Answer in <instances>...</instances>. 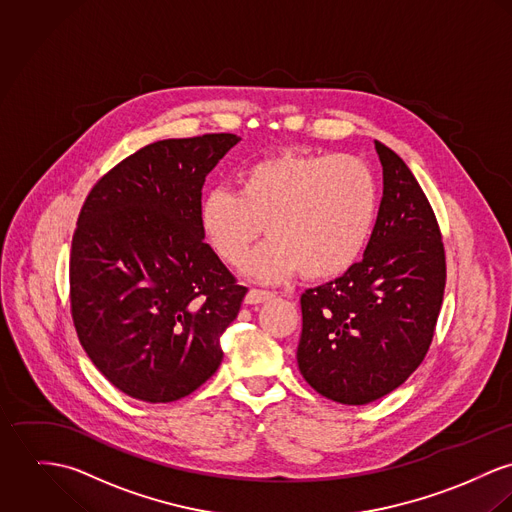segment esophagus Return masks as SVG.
<instances>
[{
    "mask_svg": "<svg viewBox=\"0 0 512 512\" xmlns=\"http://www.w3.org/2000/svg\"><path fill=\"white\" fill-rule=\"evenodd\" d=\"M273 298V292H267V290H259V288H251L247 294H245V304H261V302H267Z\"/></svg>",
    "mask_w": 512,
    "mask_h": 512,
    "instance_id": "1",
    "label": "esophagus"
}]
</instances>
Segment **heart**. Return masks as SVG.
Listing matches in <instances>:
<instances>
[{"label":"heart","mask_w":512,"mask_h":512,"mask_svg":"<svg viewBox=\"0 0 512 512\" xmlns=\"http://www.w3.org/2000/svg\"><path fill=\"white\" fill-rule=\"evenodd\" d=\"M239 192L210 190L200 202V229L210 249L239 263L267 229L271 239L243 263L261 283L296 271L310 281L340 277L363 253L377 218V180L353 155L284 151L247 165Z\"/></svg>","instance_id":"1"}]
</instances>
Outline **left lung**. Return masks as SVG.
Segmentation results:
<instances>
[{"mask_svg":"<svg viewBox=\"0 0 512 512\" xmlns=\"http://www.w3.org/2000/svg\"><path fill=\"white\" fill-rule=\"evenodd\" d=\"M383 198L359 263L300 296L296 361L306 383L341 404H369L400 387L434 338L446 255L432 206L395 151L375 141Z\"/></svg>","mask_w":512,"mask_h":512,"instance_id":"1","label":"left lung"}]
</instances>
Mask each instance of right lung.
I'll return each instance as SVG.
<instances>
[{
    "instance_id": "right-lung-1",
    "label": "right lung",
    "mask_w": 512,
    "mask_h": 512,
    "mask_svg": "<svg viewBox=\"0 0 512 512\" xmlns=\"http://www.w3.org/2000/svg\"><path fill=\"white\" fill-rule=\"evenodd\" d=\"M241 139L151 143L90 190L72 237L70 308L84 351L121 393L172 402L224 359L245 286L204 243L206 176Z\"/></svg>"
}]
</instances>
